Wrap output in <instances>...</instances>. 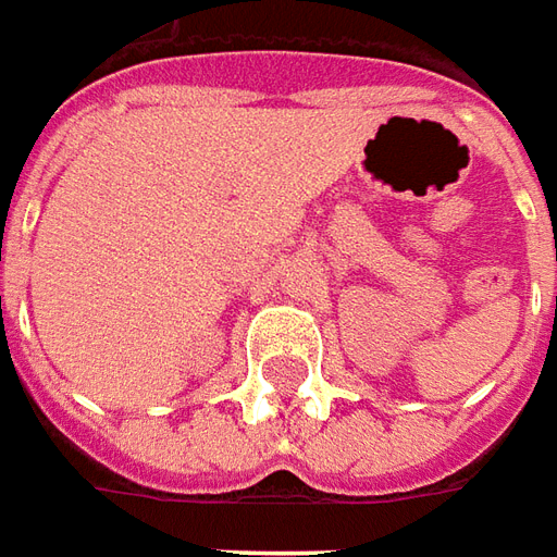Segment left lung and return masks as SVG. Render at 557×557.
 <instances>
[{"label":"left lung","mask_w":557,"mask_h":557,"mask_svg":"<svg viewBox=\"0 0 557 557\" xmlns=\"http://www.w3.org/2000/svg\"><path fill=\"white\" fill-rule=\"evenodd\" d=\"M555 302H557V299H555Z\"/></svg>","instance_id":"obj_1"}]
</instances>
